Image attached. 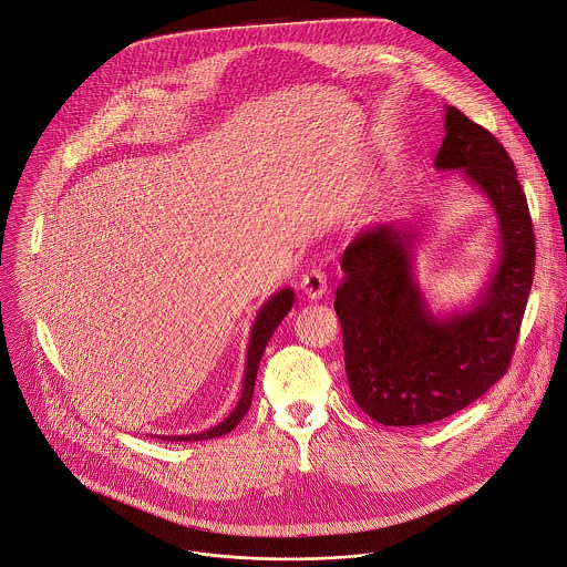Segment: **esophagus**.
Returning <instances> with one entry per match:
<instances>
[{
	"label": "esophagus",
	"instance_id": "esophagus-1",
	"mask_svg": "<svg viewBox=\"0 0 567 567\" xmlns=\"http://www.w3.org/2000/svg\"><path fill=\"white\" fill-rule=\"evenodd\" d=\"M300 289L309 300L322 298L327 293V274L322 269H311L309 274H305Z\"/></svg>",
	"mask_w": 567,
	"mask_h": 567
}]
</instances>
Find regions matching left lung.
Here are the masks:
<instances>
[{
    "instance_id": "1",
    "label": "left lung",
    "mask_w": 567,
    "mask_h": 567,
    "mask_svg": "<svg viewBox=\"0 0 567 567\" xmlns=\"http://www.w3.org/2000/svg\"><path fill=\"white\" fill-rule=\"evenodd\" d=\"M436 168L460 171L497 215L499 258L466 311H430L412 274L414 234L403 224L359 231L341 256L336 313L348 385L357 405L390 427L447 419L506 374L535 276L528 202L497 137L447 107Z\"/></svg>"
}]
</instances>
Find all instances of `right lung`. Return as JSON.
<instances>
[{"label": "right lung", "instance_id": "right-lung-1", "mask_svg": "<svg viewBox=\"0 0 567 567\" xmlns=\"http://www.w3.org/2000/svg\"><path fill=\"white\" fill-rule=\"evenodd\" d=\"M293 307V291L291 289H280L276 291L258 311L256 322L251 327V336H249V346H247V363H245V379H243V392L240 399L236 403V408L231 410V414L227 416L224 423H219L213 430H206L202 434H190V436H157L162 441H177V443H188V441H208V439H217L224 436L227 432H231L240 419L247 414L249 405H251V396H254V383H256V372H258V363L262 359L265 346L271 340L274 331L278 329V324L285 320V316L289 313V309Z\"/></svg>", "mask_w": 567, "mask_h": 567}]
</instances>
